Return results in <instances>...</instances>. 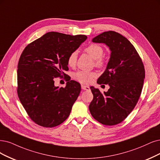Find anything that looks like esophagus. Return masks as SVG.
<instances>
[{
    "instance_id": "1",
    "label": "esophagus",
    "mask_w": 160,
    "mask_h": 160,
    "mask_svg": "<svg viewBox=\"0 0 160 160\" xmlns=\"http://www.w3.org/2000/svg\"><path fill=\"white\" fill-rule=\"evenodd\" d=\"M81 88H82V89L84 90H90V87L89 86H87L82 84Z\"/></svg>"
}]
</instances>
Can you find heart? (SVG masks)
<instances>
[{
    "instance_id": "obj_1",
    "label": "heart",
    "mask_w": 160,
    "mask_h": 160,
    "mask_svg": "<svg viewBox=\"0 0 160 160\" xmlns=\"http://www.w3.org/2000/svg\"><path fill=\"white\" fill-rule=\"evenodd\" d=\"M84 52L88 53L94 59V64L98 68H104L107 64V59L103 56V49L98 44L92 43L88 45L84 49ZM77 62V52L74 51L71 52L67 57V64L70 67L76 66ZM96 76V73L90 71L79 70L74 73L73 78L76 81L82 84H89L92 81L93 78Z\"/></svg>"
}]
</instances>
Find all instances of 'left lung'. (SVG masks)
<instances>
[{
	"label": "left lung",
	"instance_id": "1",
	"mask_svg": "<svg viewBox=\"0 0 160 160\" xmlns=\"http://www.w3.org/2000/svg\"><path fill=\"white\" fill-rule=\"evenodd\" d=\"M92 41L105 43L111 51L107 68L97 81L110 88L102 93L90 87L93 98L89 109L100 123L115 125L125 120L138 103L145 78L144 64L133 45L119 33L105 32Z\"/></svg>",
	"mask_w": 160,
	"mask_h": 160
}]
</instances>
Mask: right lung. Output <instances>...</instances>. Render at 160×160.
<instances>
[{
	"instance_id": "1",
	"label": "right lung",
	"mask_w": 160,
	"mask_h": 160,
	"mask_svg": "<svg viewBox=\"0 0 160 160\" xmlns=\"http://www.w3.org/2000/svg\"><path fill=\"white\" fill-rule=\"evenodd\" d=\"M86 39L84 35L51 32L22 51L18 64L17 93L29 117L37 125L54 127L68 117L81 86L64 73L68 70L67 57ZM63 76L67 86L55 87L54 79Z\"/></svg>"
}]
</instances>
